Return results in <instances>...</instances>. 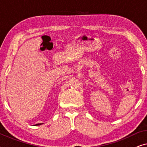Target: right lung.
Wrapping results in <instances>:
<instances>
[{
	"label": "right lung",
	"instance_id": "1",
	"mask_svg": "<svg viewBox=\"0 0 147 147\" xmlns=\"http://www.w3.org/2000/svg\"><path fill=\"white\" fill-rule=\"evenodd\" d=\"M40 124H36V125H35V126H37V125H40Z\"/></svg>",
	"mask_w": 147,
	"mask_h": 147
}]
</instances>
